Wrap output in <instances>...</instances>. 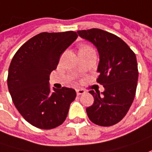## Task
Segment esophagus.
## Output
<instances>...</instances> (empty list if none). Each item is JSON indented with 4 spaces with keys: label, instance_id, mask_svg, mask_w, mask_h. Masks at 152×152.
<instances>
[{
    "label": "esophagus",
    "instance_id": "obj_1",
    "mask_svg": "<svg viewBox=\"0 0 152 152\" xmlns=\"http://www.w3.org/2000/svg\"><path fill=\"white\" fill-rule=\"evenodd\" d=\"M76 94L79 96V95H81V94L85 93V92H86V91H85V90H83V89H76Z\"/></svg>",
    "mask_w": 152,
    "mask_h": 152
}]
</instances>
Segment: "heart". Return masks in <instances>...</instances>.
<instances>
[{"instance_id":"obj_1","label":"heart","mask_w":152,"mask_h":152,"mask_svg":"<svg viewBox=\"0 0 152 152\" xmlns=\"http://www.w3.org/2000/svg\"><path fill=\"white\" fill-rule=\"evenodd\" d=\"M92 50V48L88 45H82L81 47L80 50Z\"/></svg>"}]
</instances>
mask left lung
Wrapping results in <instances>:
<instances>
[{
    "mask_svg": "<svg viewBox=\"0 0 152 152\" xmlns=\"http://www.w3.org/2000/svg\"><path fill=\"white\" fill-rule=\"evenodd\" d=\"M77 33L97 49L100 60L97 81L104 86L102 93L89 92L94 102L86 107L87 116L97 125H113L126 115L135 96L139 74L135 54L118 36L102 29Z\"/></svg>",
    "mask_w": 152,
    "mask_h": 152,
    "instance_id": "1",
    "label": "left lung"
}]
</instances>
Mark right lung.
<instances>
[{
  "instance_id": "add662e5",
  "label": "right lung",
  "mask_w": 152,
  "mask_h": 152,
  "mask_svg": "<svg viewBox=\"0 0 152 152\" xmlns=\"http://www.w3.org/2000/svg\"><path fill=\"white\" fill-rule=\"evenodd\" d=\"M76 39L73 31L41 33L22 45L12 60L8 90L21 115L37 128L50 129L63 124L76 98L74 89L51 90L49 81L61 54Z\"/></svg>"
}]
</instances>
